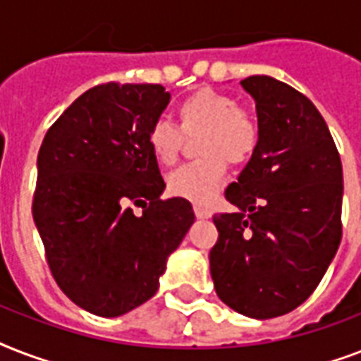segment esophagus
I'll return each mask as SVG.
<instances>
[{
	"instance_id": "1",
	"label": "esophagus",
	"mask_w": 361,
	"mask_h": 361,
	"mask_svg": "<svg viewBox=\"0 0 361 361\" xmlns=\"http://www.w3.org/2000/svg\"><path fill=\"white\" fill-rule=\"evenodd\" d=\"M195 215L198 219H209L212 217V209L206 208V206H200V204H195Z\"/></svg>"
}]
</instances>
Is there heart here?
<instances>
[{
    "instance_id": "heart-1",
    "label": "heart",
    "mask_w": 361,
    "mask_h": 361,
    "mask_svg": "<svg viewBox=\"0 0 361 361\" xmlns=\"http://www.w3.org/2000/svg\"><path fill=\"white\" fill-rule=\"evenodd\" d=\"M180 129L159 118L149 125L146 144L153 159L163 166L178 161L183 135L198 136L197 161L183 164L169 176V191L197 204L214 200L225 181L228 163L245 164L260 144V123L251 110L241 109L236 97L200 87L178 103Z\"/></svg>"
}]
</instances>
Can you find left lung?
Returning a JSON list of instances; mask_svg holds the SVG:
<instances>
[{
    "instance_id": "8db88e82",
    "label": "left lung",
    "mask_w": 361,
    "mask_h": 361,
    "mask_svg": "<svg viewBox=\"0 0 361 361\" xmlns=\"http://www.w3.org/2000/svg\"><path fill=\"white\" fill-rule=\"evenodd\" d=\"M241 86L257 101L260 144L226 187L238 212L214 215L209 271L228 307L274 319L313 294L341 243V157L303 93L264 75Z\"/></svg>"
}]
</instances>
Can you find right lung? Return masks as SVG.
Returning <instances> with one entry per match:
<instances>
[{
	"instance_id": "right-lung-1",
	"label": "right lung",
	"mask_w": 361,
	"mask_h": 361,
	"mask_svg": "<svg viewBox=\"0 0 361 361\" xmlns=\"http://www.w3.org/2000/svg\"><path fill=\"white\" fill-rule=\"evenodd\" d=\"M169 99L159 84H99L54 121L37 155L31 212L48 268L65 296L99 317L147 302L195 221L189 200L161 198L146 144Z\"/></svg>"
}]
</instances>
